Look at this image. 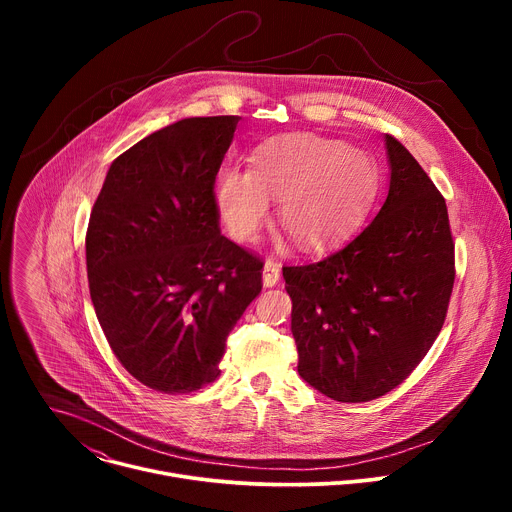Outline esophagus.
I'll use <instances>...</instances> for the list:
<instances>
[{
  "label": "esophagus",
  "mask_w": 512,
  "mask_h": 512,
  "mask_svg": "<svg viewBox=\"0 0 512 512\" xmlns=\"http://www.w3.org/2000/svg\"><path fill=\"white\" fill-rule=\"evenodd\" d=\"M277 281H279V263L269 259L265 261V267H263V285L273 287Z\"/></svg>",
  "instance_id": "34e87169"
}]
</instances>
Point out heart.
<instances>
[{"mask_svg":"<svg viewBox=\"0 0 512 512\" xmlns=\"http://www.w3.org/2000/svg\"><path fill=\"white\" fill-rule=\"evenodd\" d=\"M379 176L373 162L342 139L285 133L261 141L247 168H223L214 206L241 243L259 237L277 196L279 225L304 249L348 233L371 208Z\"/></svg>","mask_w":512,"mask_h":512,"instance_id":"1","label":"heart"}]
</instances>
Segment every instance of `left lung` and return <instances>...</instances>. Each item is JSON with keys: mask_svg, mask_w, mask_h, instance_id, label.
<instances>
[{"mask_svg": "<svg viewBox=\"0 0 512 512\" xmlns=\"http://www.w3.org/2000/svg\"><path fill=\"white\" fill-rule=\"evenodd\" d=\"M385 143L379 214L328 257L283 267L298 373L342 403L383 397L411 375L444 326L456 277L444 196L393 135Z\"/></svg>", "mask_w": 512, "mask_h": 512, "instance_id": "1", "label": "left lung"}]
</instances>
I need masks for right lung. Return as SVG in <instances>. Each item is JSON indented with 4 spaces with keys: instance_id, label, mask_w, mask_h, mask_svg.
I'll list each match as a JSON object with an SVG mask.
<instances>
[{
    "instance_id": "obj_1",
    "label": "right lung",
    "mask_w": 512,
    "mask_h": 512,
    "mask_svg": "<svg viewBox=\"0 0 512 512\" xmlns=\"http://www.w3.org/2000/svg\"><path fill=\"white\" fill-rule=\"evenodd\" d=\"M239 119L190 117L143 137L111 164L89 218L99 324L154 391L216 381L227 336L263 287V261L221 235L212 194Z\"/></svg>"
}]
</instances>
